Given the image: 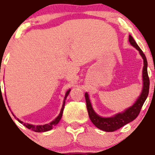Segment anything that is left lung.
<instances>
[{
	"instance_id": "left-lung-1",
	"label": "left lung",
	"mask_w": 155,
	"mask_h": 155,
	"mask_svg": "<svg viewBox=\"0 0 155 155\" xmlns=\"http://www.w3.org/2000/svg\"><path fill=\"white\" fill-rule=\"evenodd\" d=\"M129 41L133 47H135L139 51L144 61L143 73H142L143 88H142V94L137 99L136 103L133 106L130 107V108L126 110L124 113H120V114H117L112 117L104 118L101 117L97 114H95L94 110L92 109L91 103H90L88 94L87 93L85 94L87 110H88V117H89L90 120L97 128L105 132H114L115 130H117L118 129L121 128L126 124L134 120L140 113L141 109H142V106H143L144 103H145V100L148 97V92H149L150 80L148 75V70H147L148 63H147L146 57L131 35L129 36Z\"/></svg>"
}]
</instances>
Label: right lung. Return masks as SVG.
Wrapping results in <instances>:
<instances>
[{
    "label": "right lung",
    "mask_w": 155,
    "mask_h": 155,
    "mask_svg": "<svg viewBox=\"0 0 155 155\" xmlns=\"http://www.w3.org/2000/svg\"><path fill=\"white\" fill-rule=\"evenodd\" d=\"M70 89L68 90V91H67V93H66L65 94V97H64V104H63V106H62V108H61V113H60V114L58 115V117L56 118V119L54 120H53L52 122H51L50 124H45V125H41V126H34V125H31V124H25V123L22 122V121H20L19 120H18V121H19V123H21V124H23L24 126H25L26 128L29 129V130H32V131L34 132H36V133H41V132H46V131H48V130H51L52 128H53L54 126H56L57 124L59 123V121L61 120V117H62V115H63V112H64V105H65V100L66 98H67V97L68 96L69 93H70Z\"/></svg>",
    "instance_id": "obj_1"
}]
</instances>
